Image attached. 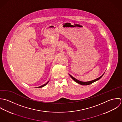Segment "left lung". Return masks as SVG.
<instances>
[{
  "mask_svg": "<svg viewBox=\"0 0 122 122\" xmlns=\"http://www.w3.org/2000/svg\"><path fill=\"white\" fill-rule=\"evenodd\" d=\"M104 73H103L101 76H100L99 77L97 78V79H95V80H92V81H79V80H78L75 79V78H74L73 76H72L71 75H70V74H69L70 76L72 78V79L73 80V81H75L76 82H77V83L80 84L82 85H90V84H92V83H93V82H94L97 81L98 80H99V79L103 76V75H104Z\"/></svg>",
  "mask_w": 122,
  "mask_h": 122,
  "instance_id": "obj_1",
  "label": "left lung"
}]
</instances>
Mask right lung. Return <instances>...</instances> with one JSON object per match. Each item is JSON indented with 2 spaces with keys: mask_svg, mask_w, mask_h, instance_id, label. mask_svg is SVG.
Returning <instances> with one entry per match:
<instances>
[{
  "mask_svg": "<svg viewBox=\"0 0 122 122\" xmlns=\"http://www.w3.org/2000/svg\"><path fill=\"white\" fill-rule=\"evenodd\" d=\"M49 81H48L46 83H45V84H43V85H41V86H40V87H37V88H42V87H44V86H45V85H46L47 84H48V83L49 82Z\"/></svg>",
  "mask_w": 122,
  "mask_h": 122,
  "instance_id": "right-lung-1",
  "label": "right lung"
}]
</instances>
